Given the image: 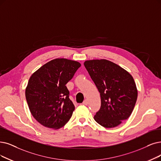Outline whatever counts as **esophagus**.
<instances>
[{"instance_id": "obj_1", "label": "esophagus", "mask_w": 161, "mask_h": 161, "mask_svg": "<svg viewBox=\"0 0 161 161\" xmlns=\"http://www.w3.org/2000/svg\"><path fill=\"white\" fill-rule=\"evenodd\" d=\"M88 100L86 99L84 101H83V102H82V104H84V105H88Z\"/></svg>"}]
</instances>
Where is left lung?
<instances>
[{
    "mask_svg": "<svg viewBox=\"0 0 161 161\" xmlns=\"http://www.w3.org/2000/svg\"><path fill=\"white\" fill-rule=\"evenodd\" d=\"M84 65L100 93L101 106L94 120L106 128L118 126L129 118L137 101V90L133 76L106 59L86 61Z\"/></svg>",
    "mask_w": 161,
    "mask_h": 161,
    "instance_id": "obj_1",
    "label": "left lung"
}]
</instances>
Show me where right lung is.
I'll list each match as a JSON object with an SVG mask.
<instances>
[{"label":"right lung","mask_w":161,"mask_h":161,"mask_svg":"<svg viewBox=\"0 0 161 161\" xmlns=\"http://www.w3.org/2000/svg\"><path fill=\"white\" fill-rule=\"evenodd\" d=\"M80 66L75 61L55 59L30 76L25 98L31 114L40 124L57 130L71 118L75 106L65 85Z\"/></svg>","instance_id":"right-lung-1"}]
</instances>
